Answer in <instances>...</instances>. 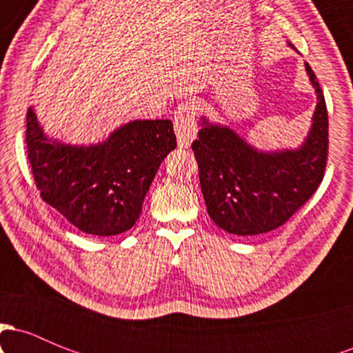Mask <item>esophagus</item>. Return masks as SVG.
<instances>
[{
	"label": "esophagus",
	"instance_id": "obj_1",
	"mask_svg": "<svg viewBox=\"0 0 353 353\" xmlns=\"http://www.w3.org/2000/svg\"><path fill=\"white\" fill-rule=\"evenodd\" d=\"M174 131L181 148L188 145L197 136V108L190 103H181L174 111Z\"/></svg>",
	"mask_w": 353,
	"mask_h": 353
}]
</instances>
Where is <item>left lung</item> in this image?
Here are the masks:
<instances>
[{
    "instance_id": "1",
    "label": "left lung",
    "mask_w": 353,
    "mask_h": 353,
    "mask_svg": "<svg viewBox=\"0 0 353 353\" xmlns=\"http://www.w3.org/2000/svg\"><path fill=\"white\" fill-rule=\"evenodd\" d=\"M317 106L297 149L259 151L228 125L201 121L192 151L210 219L236 236L281 228L317 190L329 156V116L317 76L305 63Z\"/></svg>"
}]
</instances>
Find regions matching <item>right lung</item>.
I'll list each match as a JSON object with an SVG mask.
<instances>
[{
  "mask_svg": "<svg viewBox=\"0 0 353 353\" xmlns=\"http://www.w3.org/2000/svg\"><path fill=\"white\" fill-rule=\"evenodd\" d=\"M169 119L131 121L99 144L50 139L26 114L28 159L43 201L91 236H117L136 224L157 169L176 149Z\"/></svg>",
  "mask_w": 353,
  "mask_h": 353,
  "instance_id": "add662e5",
  "label": "right lung"
}]
</instances>
